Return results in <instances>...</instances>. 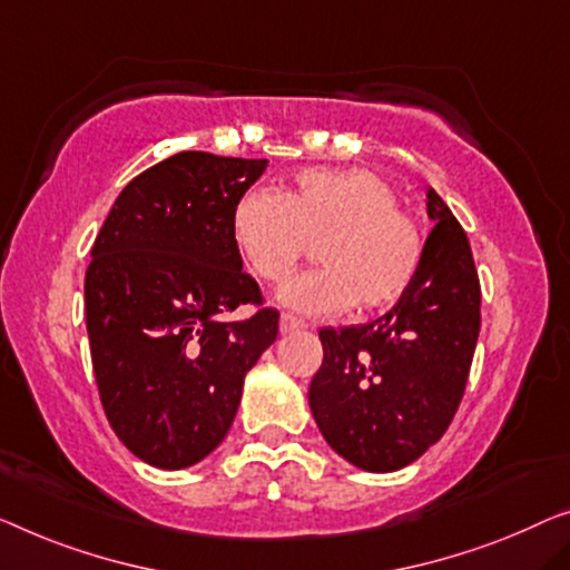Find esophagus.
<instances>
[{
  "instance_id": "esophagus-1",
  "label": "esophagus",
  "mask_w": 570,
  "mask_h": 570,
  "mask_svg": "<svg viewBox=\"0 0 570 570\" xmlns=\"http://www.w3.org/2000/svg\"><path fill=\"white\" fill-rule=\"evenodd\" d=\"M307 327V322H304L302 317H294V314L284 312L282 320H278V330H282V335L286 333H296V330H304Z\"/></svg>"
}]
</instances>
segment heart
<instances>
[{
	"instance_id": "heart-1",
	"label": "heart",
	"mask_w": 570,
	"mask_h": 570,
	"mask_svg": "<svg viewBox=\"0 0 570 570\" xmlns=\"http://www.w3.org/2000/svg\"><path fill=\"white\" fill-rule=\"evenodd\" d=\"M396 202L394 186L368 168H307L284 189L245 194L233 209V240L266 284H284L317 243L322 268L284 286L286 307L381 309L406 292L424 253L417 223Z\"/></svg>"
}]
</instances>
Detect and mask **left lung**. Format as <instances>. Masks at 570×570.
Instances as JSON below:
<instances>
[{"mask_svg":"<svg viewBox=\"0 0 570 570\" xmlns=\"http://www.w3.org/2000/svg\"><path fill=\"white\" fill-rule=\"evenodd\" d=\"M417 276L368 325L320 330L309 410L327 445L355 469L399 471L435 445L461 404L481 330V286L469 237L428 189Z\"/></svg>","mask_w":570,"mask_h":570,"instance_id":"1","label":"left lung"}]
</instances>
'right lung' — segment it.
Here are the masks:
<instances>
[{"label": "right lung", "instance_id": "right-lung-1", "mask_svg": "<svg viewBox=\"0 0 570 570\" xmlns=\"http://www.w3.org/2000/svg\"><path fill=\"white\" fill-rule=\"evenodd\" d=\"M268 160L184 150L135 176L91 248L87 333L101 406L125 448L164 471L223 443L245 373L278 335L233 240V209Z\"/></svg>", "mask_w": 570, "mask_h": 570}]
</instances>
